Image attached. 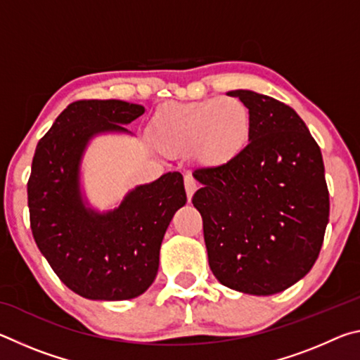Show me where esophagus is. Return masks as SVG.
Here are the masks:
<instances>
[{
	"label": "esophagus",
	"mask_w": 360,
	"mask_h": 360,
	"mask_svg": "<svg viewBox=\"0 0 360 360\" xmlns=\"http://www.w3.org/2000/svg\"><path fill=\"white\" fill-rule=\"evenodd\" d=\"M184 186H186L187 198H188V202H191L193 192L197 191V182H195V179L191 178V176H186V178H184Z\"/></svg>",
	"instance_id": "obj_1"
}]
</instances>
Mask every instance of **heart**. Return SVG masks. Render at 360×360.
Returning <instances> with one entry per match:
<instances>
[{
	"instance_id": "heart-1",
	"label": "heart",
	"mask_w": 360,
	"mask_h": 360,
	"mask_svg": "<svg viewBox=\"0 0 360 360\" xmlns=\"http://www.w3.org/2000/svg\"><path fill=\"white\" fill-rule=\"evenodd\" d=\"M252 115L233 96H214L191 103H174L158 109L152 130L169 150L195 149L206 167H222L241 154L251 136Z\"/></svg>"
}]
</instances>
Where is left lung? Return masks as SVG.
<instances>
[{
    "instance_id": "obj_1",
    "label": "left lung",
    "mask_w": 360,
    "mask_h": 360,
    "mask_svg": "<svg viewBox=\"0 0 360 360\" xmlns=\"http://www.w3.org/2000/svg\"><path fill=\"white\" fill-rule=\"evenodd\" d=\"M252 115L249 144L227 165L195 169L192 203L203 219L208 262L233 290L271 295L311 270L328 222L318 143L294 109L233 90Z\"/></svg>"
}]
</instances>
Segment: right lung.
Wrapping results in <instances>:
<instances>
[{
  "label": "right lung",
  "mask_w": 360,
  "mask_h": 360,
  "mask_svg": "<svg viewBox=\"0 0 360 360\" xmlns=\"http://www.w3.org/2000/svg\"><path fill=\"white\" fill-rule=\"evenodd\" d=\"M143 112L120 100L75 101L34 150L27 184L33 238L60 281L90 300H130L154 283L163 235L187 202L174 172L136 187L106 214L85 208L79 163L89 139L127 131L124 124Z\"/></svg>",
  "instance_id": "right-lung-1"
}]
</instances>
